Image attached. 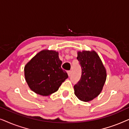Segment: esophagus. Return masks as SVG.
Returning a JSON list of instances; mask_svg holds the SVG:
<instances>
[{"mask_svg":"<svg viewBox=\"0 0 129 129\" xmlns=\"http://www.w3.org/2000/svg\"><path fill=\"white\" fill-rule=\"evenodd\" d=\"M71 73H72V72L70 71H70H68V74L69 76H70L71 75Z\"/></svg>","mask_w":129,"mask_h":129,"instance_id":"obj_1","label":"esophagus"}]
</instances>
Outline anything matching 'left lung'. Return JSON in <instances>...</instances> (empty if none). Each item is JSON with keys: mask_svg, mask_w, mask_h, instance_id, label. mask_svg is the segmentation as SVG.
Listing matches in <instances>:
<instances>
[{"mask_svg": "<svg viewBox=\"0 0 129 129\" xmlns=\"http://www.w3.org/2000/svg\"><path fill=\"white\" fill-rule=\"evenodd\" d=\"M77 59L82 68V76L74 86L75 94L83 102L91 101L101 93L106 80V70L94 50L78 52Z\"/></svg>", "mask_w": 129, "mask_h": 129, "instance_id": "obj_1", "label": "left lung"}]
</instances>
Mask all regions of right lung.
<instances>
[{
    "label": "right lung",
    "instance_id": "1",
    "mask_svg": "<svg viewBox=\"0 0 129 129\" xmlns=\"http://www.w3.org/2000/svg\"><path fill=\"white\" fill-rule=\"evenodd\" d=\"M59 53L43 50L36 54L24 66V77L31 90L42 96H49L58 90L68 77L61 68Z\"/></svg>",
    "mask_w": 129,
    "mask_h": 129
}]
</instances>
